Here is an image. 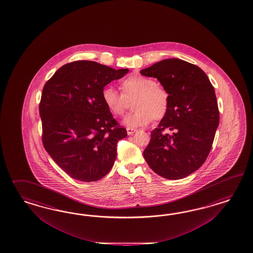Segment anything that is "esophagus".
<instances>
[{
  "label": "esophagus",
  "instance_id": "esophagus-1",
  "mask_svg": "<svg viewBox=\"0 0 253 253\" xmlns=\"http://www.w3.org/2000/svg\"><path fill=\"white\" fill-rule=\"evenodd\" d=\"M126 130H127V133H128V135H131V134H133V133L136 131L135 129H133V128H130V127H128Z\"/></svg>",
  "mask_w": 253,
  "mask_h": 253
}]
</instances>
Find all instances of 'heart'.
Instances as JSON below:
<instances>
[{
  "label": "heart",
  "mask_w": 253,
  "mask_h": 253,
  "mask_svg": "<svg viewBox=\"0 0 253 253\" xmlns=\"http://www.w3.org/2000/svg\"><path fill=\"white\" fill-rule=\"evenodd\" d=\"M122 92L111 86L104 88L103 102L114 116H123L128 106V100L133 101L135 110L127 116L123 123L130 128L147 125L154 120H161L169 107V92L158 86L153 79L141 75H131L123 80Z\"/></svg>",
  "instance_id": "1"
}]
</instances>
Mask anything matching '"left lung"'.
<instances>
[{
	"label": "left lung",
	"instance_id": "left-lung-1",
	"mask_svg": "<svg viewBox=\"0 0 253 253\" xmlns=\"http://www.w3.org/2000/svg\"><path fill=\"white\" fill-rule=\"evenodd\" d=\"M140 73L158 79L169 94L168 112L151 131L144 158L163 178L188 176L206 161L219 125L214 88L202 69L179 58L161 60ZM165 128L173 133L163 134Z\"/></svg>",
	"mask_w": 253,
	"mask_h": 253
}]
</instances>
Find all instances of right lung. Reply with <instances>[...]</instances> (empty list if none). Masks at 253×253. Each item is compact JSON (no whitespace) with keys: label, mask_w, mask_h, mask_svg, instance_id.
<instances>
[{"label":"right lung","mask_w":253,"mask_h":253,"mask_svg":"<svg viewBox=\"0 0 253 253\" xmlns=\"http://www.w3.org/2000/svg\"><path fill=\"white\" fill-rule=\"evenodd\" d=\"M128 72L97 62H71L44 85L39 107L42 143L71 178L95 182L112 168L117 143L127 136V130L107 109L102 92Z\"/></svg>","instance_id":"1"}]
</instances>
